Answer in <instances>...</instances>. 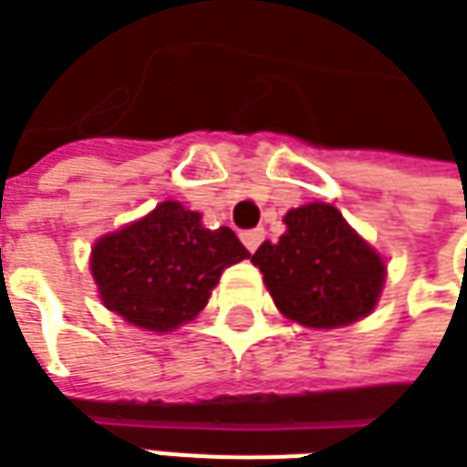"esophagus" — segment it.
<instances>
[{"instance_id": "1", "label": "esophagus", "mask_w": 467, "mask_h": 467, "mask_svg": "<svg viewBox=\"0 0 467 467\" xmlns=\"http://www.w3.org/2000/svg\"><path fill=\"white\" fill-rule=\"evenodd\" d=\"M265 233L264 230H245V233H240V240H243V245L250 250V253H255L258 245L264 243Z\"/></svg>"}]
</instances>
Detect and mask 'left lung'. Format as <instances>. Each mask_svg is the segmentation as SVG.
I'll return each mask as SVG.
<instances>
[{"mask_svg":"<svg viewBox=\"0 0 467 467\" xmlns=\"http://www.w3.org/2000/svg\"><path fill=\"white\" fill-rule=\"evenodd\" d=\"M279 243H264L250 258L289 320L333 328L359 320L378 305L385 265L338 209L307 203L292 209Z\"/></svg>","mask_w":467,"mask_h":467,"instance_id":"left-lung-1","label":"left lung"}]
</instances>
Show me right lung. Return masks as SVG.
Wrapping results in <instances>:
<instances>
[{"label": "right lung", "mask_w": 467, "mask_h": 467, "mask_svg": "<svg viewBox=\"0 0 467 467\" xmlns=\"http://www.w3.org/2000/svg\"><path fill=\"white\" fill-rule=\"evenodd\" d=\"M248 255L230 227L203 230L202 214L165 202L95 243L92 276L108 310L139 328L170 330L196 317L222 271Z\"/></svg>", "instance_id": "right-lung-1"}]
</instances>
